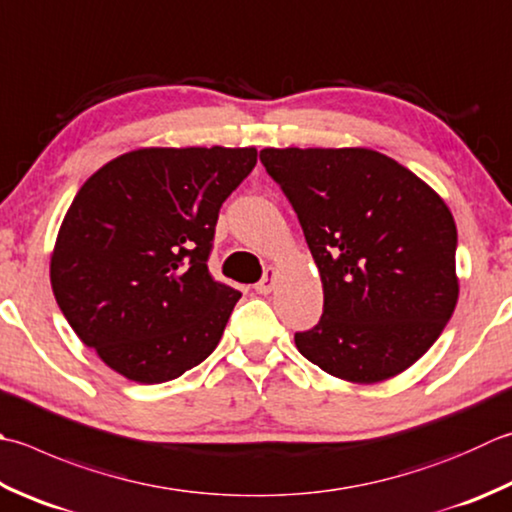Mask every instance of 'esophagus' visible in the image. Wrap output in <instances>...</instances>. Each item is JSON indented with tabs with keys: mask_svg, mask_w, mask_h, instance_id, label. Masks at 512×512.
Masks as SVG:
<instances>
[{
	"mask_svg": "<svg viewBox=\"0 0 512 512\" xmlns=\"http://www.w3.org/2000/svg\"><path fill=\"white\" fill-rule=\"evenodd\" d=\"M273 286H275V268H268L264 277L255 284V290L259 295H268L270 290H273Z\"/></svg>",
	"mask_w": 512,
	"mask_h": 512,
	"instance_id": "1",
	"label": "esophagus"
}]
</instances>
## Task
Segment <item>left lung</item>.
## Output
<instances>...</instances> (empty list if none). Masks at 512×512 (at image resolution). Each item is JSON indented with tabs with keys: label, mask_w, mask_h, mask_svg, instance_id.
Listing matches in <instances>:
<instances>
[{
	"label": "left lung",
	"mask_w": 512,
	"mask_h": 512,
	"mask_svg": "<svg viewBox=\"0 0 512 512\" xmlns=\"http://www.w3.org/2000/svg\"><path fill=\"white\" fill-rule=\"evenodd\" d=\"M322 275L324 313L295 333L308 362L353 384L413 366L453 315L457 228L444 199L370 148H264Z\"/></svg>",
	"instance_id": "left-lung-1"
}]
</instances>
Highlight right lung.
Returning <instances> with one entry per match:
<instances>
[{
    "mask_svg": "<svg viewBox=\"0 0 512 512\" xmlns=\"http://www.w3.org/2000/svg\"><path fill=\"white\" fill-rule=\"evenodd\" d=\"M255 148H139L86 179L59 228L50 284L70 328L139 384L217 348L242 293L208 273L219 208Z\"/></svg>",
    "mask_w": 512,
    "mask_h": 512,
    "instance_id": "1",
    "label": "right lung"
}]
</instances>
